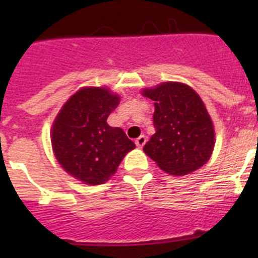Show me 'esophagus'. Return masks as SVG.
I'll list each match as a JSON object with an SVG mask.
<instances>
[{
  "label": "esophagus",
  "mask_w": 258,
  "mask_h": 258,
  "mask_svg": "<svg viewBox=\"0 0 258 258\" xmlns=\"http://www.w3.org/2000/svg\"><path fill=\"white\" fill-rule=\"evenodd\" d=\"M145 143H146V137L145 136H141V137H138V138H137L136 140V145H137V147H143V146H145Z\"/></svg>",
  "instance_id": "34e87169"
}]
</instances>
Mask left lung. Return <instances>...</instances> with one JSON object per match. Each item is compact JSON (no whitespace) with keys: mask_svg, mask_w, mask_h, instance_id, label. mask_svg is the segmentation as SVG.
<instances>
[{"mask_svg":"<svg viewBox=\"0 0 258 258\" xmlns=\"http://www.w3.org/2000/svg\"><path fill=\"white\" fill-rule=\"evenodd\" d=\"M155 102V134L143 151L164 172L184 175L199 169L211 157L214 129L197 92L181 83H163L145 89Z\"/></svg>","mask_w":258,"mask_h":258,"instance_id":"8db88e82","label":"left lung"}]
</instances>
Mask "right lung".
I'll use <instances>...</instances> for the list:
<instances>
[{
	"instance_id": "right-lung-1",
	"label": "right lung",
	"mask_w": 258,
	"mask_h": 258,
	"mask_svg": "<svg viewBox=\"0 0 258 258\" xmlns=\"http://www.w3.org/2000/svg\"><path fill=\"white\" fill-rule=\"evenodd\" d=\"M120 97L107 88H83L64 103L51 127V145L61 168L86 184H101L136 145L121 127L107 124Z\"/></svg>"
}]
</instances>
